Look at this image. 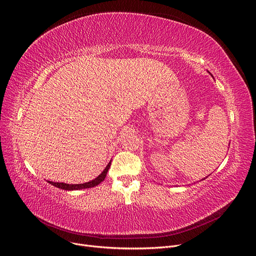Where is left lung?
<instances>
[{
  "label": "left lung",
  "instance_id": "left-lung-1",
  "mask_svg": "<svg viewBox=\"0 0 256 256\" xmlns=\"http://www.w3.org/2000/svg\"><path fill=\"white\" fill-rule=\"evenodd\" d=\"M204 179H206V178H204Z\"/></svg>",
  "mask_w": 256,
  "mask_h": 256
}]
</instances>
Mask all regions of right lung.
Masks as SVG:
<instances>
[{"label": "right lung", "mask_w": 256, "mask_h": 256, "mask_svg": "<svg viewBox=\"0 0 256 256\" xmlns=\"http://www.w3.org/2000/svg\"><path fill=\"white\" fill-rule=\"evenodd\" d=\"M110 166H111V162L107 164L106 168L100 173V175H98L96 179H94L90 182H86V183L66 184V183H60V182H52V181H48V183H50L51 185H54L56 187H58V188H60V190H84V188H90V187H94V186L98 185L102 181L105 180Z\"/></svg>", "instance_id": "1"}]
</instances>
